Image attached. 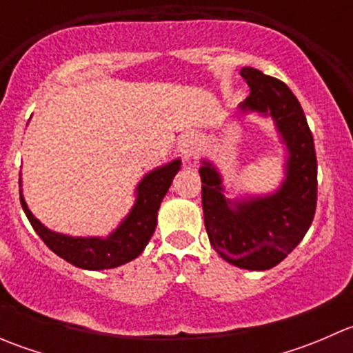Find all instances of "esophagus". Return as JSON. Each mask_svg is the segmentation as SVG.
Listing matches in <instances>:
<instances>
[{
  "instance_id": "34e87169",
  "label": "esophagus",
  "mask_w": 353,
  "mask_h": 353,
  "mask_svg": "<svg viewBox=\"0 0 353 353\" xmlns=\"http://www.w3.org/2000/svg\"><path fill=\"white\" fill-rule=\"evenodd\" d=\"M177 148H179L184 160H191L199 154V150H201V141H199L196 134H184V137H181Z\"/></svg>"
}]
</instances>
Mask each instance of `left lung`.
<instances>
[{
    "label": "left lung",
    "mask_w": 353,
    "mask_h": 353,
    "mask_svg": "<svg viewBox=\"0 0 353 353\" xmlns=\"http://www.w3.org/2000/svg\"><path fill=\"white\" fill-rule=\"evenodd\" d=\"M241 77L251 94L239 110L273 121L285 150V177L273 193L232 199L225 196L215 163L203 159V216L210 244L220 258L239 268L265 272L283 261L311 227L318 199V162L307 119L290 88L251 66H244Z\"/></svg>",
    "instance_id": "1"
}]
</instances>
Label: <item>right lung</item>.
<instances>
[{
	"instance_id": "right-lung-1",
	"label": "right lung",
	"mask_w": 353,
	"mask_h": 353,
	"mask_svg": "<svg viewBox=\"0 0 353 353\" xmlns=\"http://www.w3.org/2000/svg\"><path fill=\"white\" fill-rule=\"evenodd\" d=\"M179 169L181 160L176 159L145 174L134 190L137 199L130 213L121 220L119 225L108 237H74L54 232L41 223V220L35 219L34 213L28 210L22 190H20V201L37 236L59 258L66 259L68 263L78 268L94 270V272L116 268L124 263L133 261L147 248L148 241L155 232L160 203L169 191L174 176L179 172Z\"/></svg>"
}]
</instances>
